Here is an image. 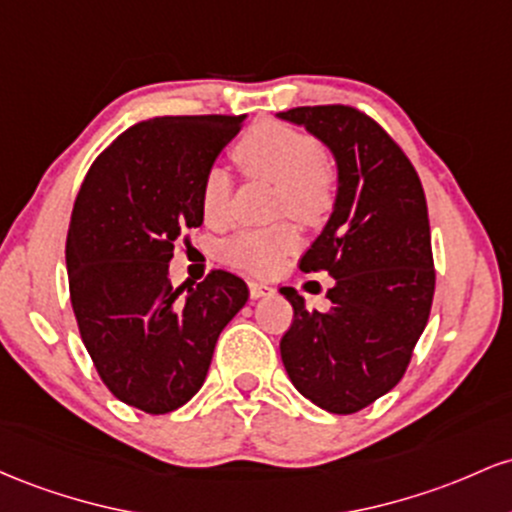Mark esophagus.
Instances as JSON below:
<instances>
[{"mask_svg":"<svg viewBox=\"0 0 512 512\" xmlns=\"http://www.w3.org/2000/svg\"><path fill=\"white\" fill-rule=\"evenodd\" d=\"M249 295L251 300H261V297L273 295V287L266 283H256V280H249Z\"/></svg>","mask_w":512,"mask_h":512,"instance_id":"esophagus-1","label":"esophagus"}]
</instances>
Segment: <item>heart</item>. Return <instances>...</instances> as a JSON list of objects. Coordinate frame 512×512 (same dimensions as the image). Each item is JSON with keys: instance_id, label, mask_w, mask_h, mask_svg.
I'll return each mask as SVG.
<instances>
[{"instance_id": "1", "label": "heart", "mask_w": 512, "mask_h": 512, "mask_svg": "<svg viewBox=\"0 0 512 512\" xmlns=\"http://www.w3.org/2000/svg\"><path fill=\"white\" fill-rule=\"evenodd\" d=\"M234 159L246 174L278 186V212L307 225H321L338 198V176L324 159V147L312 132L266 120L234 145ZM229 176L217 166L200 183V210L205 222L220 225L227 217ZM300 229L290 222L266 229H241L222 244V258L254 275H273L300 246Z\"/></svg>"}]
</instances>
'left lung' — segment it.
I'll return each mask as SVG.
<instances>
[{"label": "left lung", "mask_w": 512, "mask_h": 512, "mask_svg": "<svg viewBox=\"0 0 512 512\" xmlns=\"http://www.w3.org/2000/svg\"><path fill=\"white\" fill-rule=\"evenodd\" d=\"M280 118L326 142L338 164L331 220L300 261L304 273L336 278L331 309H307L295 287H280L295 309L280 358L297 392L348 416L399 384L428 324L435 266L426 193L404 149L358 108L300 106Z\"/></svg>", "instance_id": "left-lung-1"}]
</instances>
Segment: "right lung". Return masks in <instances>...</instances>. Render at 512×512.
I'll use <instances>...</instances> for the list:
<instances>
[{
  "label": "right lung",
  "mask_w": 512,
  "mask_h": 512,
  "mask_svg": "<svg viewBox=\"0 0 512 512\" xmlns=\"http://www.w3.org/2000/svg\"><path fill=\"white\" fill-rule=\"evenodd\" d=\"M244 116H162L120 132L86 171L67 232L70 300L96 372L116 399L176 411L203 387L217 336L249 300L239 275L171 285L200 183Z\"/></svg>",
  "instance_id": "right-lung-1"
}]
</instances>
